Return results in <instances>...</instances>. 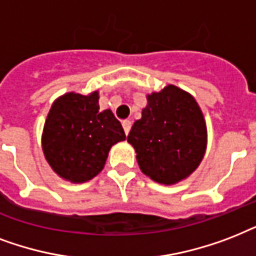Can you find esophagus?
I'll list each match as a JSON object with an SVG mask.
<instances>
[{"instance_id": "1", "label": "esophagus", "mask_w": 256, "mask_h": 256, "mask_svg": "<svg viewBox=\"0 0 256 256\" xmlns=\"http://www.w3.org/2000/svg\"><path fill=\"white\" fill-rule=\"evenodd\" d=\"M130 126H132V122H130V120H126V122H122V128H124V132H126V134H130Z\"/></svg>"}]
</instances>
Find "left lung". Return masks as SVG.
Listing matches in <instances>:
<instances>
[{
	"label": "left lung",
	"instance_id": "8db88e82",
	"mask_svg": "<svg viewBox=\"0 0 256 256\" xmlns=\"http://www.w3.org/2000/svg\"><path fill=\"white\" fill-rule=\"evenodd\" d=\"M128 142L142 172L164 186L187 179L207 150V126L191 93L167 85L146 94L142 118L134 122Z\"/></svg>",
	"mask_w": 256,
	"mask_h": 256
}]
</instances>
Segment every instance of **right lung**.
Returning a JSON list of instances; mask_svg holds the SVG:
<instances>
[{"instance_id": "1", "label": "right lung", "mask_w": 256, "mask_h": 256, "mask_svg": "<svg viewBox=\"0 0 256 256\" xmlns=\"http://www.w3.org/2000/svg\"><path fill=\"white\" fill-rule=\"evenodd\" d=\"M98 92H68L54 100L44 124L41 146L61 179L85 183L102 171L112 146L126 140L112 110H100Z\"/></svg>"}]
</instances>
